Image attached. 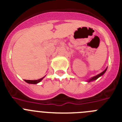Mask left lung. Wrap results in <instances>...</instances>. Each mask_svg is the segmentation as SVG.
Returning a JSON list of instances; mask_svg holds the SVG:
<instances>
[{"label": "left lung", "mask_w": 122, "mask_h": 122, "mask_svg": "<svg viewBox=\"0 0 122 122\" xmlns=\"http://www.w3.org/2000/svg\"><path fill=\"white\" fill-rule=\"evenodd\" d=\"M106 69H107V68H106V69H105V70L103 71V72H102V73H100V74L97 75H96V76H94V77L91 78L90 79V80H88V82H91V81H94V80H97V79L98 78H99L100 76H102V75H103L104 73H105V72H106Z\"/></svg>", "instance_id": "obj_1"}]
</instances>
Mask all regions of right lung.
<instances>
[{
    "label": "right lung",
    "mask_w": 122,
    "mask_h": 122,
    "mask_svg": "<svg viewBox=\"0 0 122 122\" xmlns=\"http://www.w3.org/2000/svg\"><path fill=\"white\" fill-rule=\"evenodd\" d=\"M44 78H40L39 79V80H25V81H26L27 83H29V84H37V83H38L39 82H40L41 80H42V79Z\"/></svg>",
    "instance_id": "right-lung-1"
}]
</instances>
